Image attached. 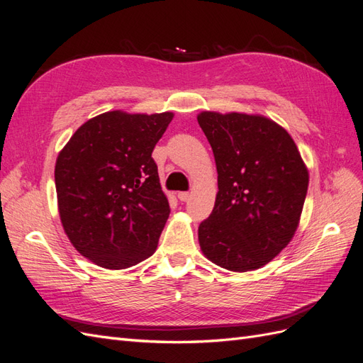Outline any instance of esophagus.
I'll use <instances>...</instances> for the list:
<instances>
[{"instance_id": "obj_1", "label": "esophagus", "mask_w": 363, "mask_h": 363, "mask_svg": "<svg viewBox=\"0 0 363 363\" xmlns=\"http://www.w3.org/2000/svg\"><path fill=\"white\" fill-rule=\"evenodd\" d=\"M177 196H179L180 201H188L191 199V194L189 192H179Z\"/></svg>"}]
</instances>
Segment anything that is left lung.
Masks as SVG:
<instances>
[{
    "instance_id": "1",
    "label": "left lung",
    "mask_w": 363,
    "mask_h": 363,
    "mask_svg": "<svg viewBox=\"0 0 363 363\" xmlns=\"http://www.w3.org/2000/svg\"><path fill=\"white\" fill-rule=\"evenodd\" d=\"M218 171L213 211L199 227L203 255L233 272L265 267L300 224L309 171L294 139L259 113L196 115Z\"/></svg>"
}]
</instances>
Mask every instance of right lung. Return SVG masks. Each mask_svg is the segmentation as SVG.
<instances>
[{
  "mask_svg": "<svg viewBox=\"0 0 363 363\" xmlns=\"http://www.w3.org/2000/svg\"><path fill=\"white\" fill-rule=\"evenodd\" d=\"M172 118L111 111L87 119L60 150L54 168L60 221L95 265L125 269L155 255L169 203L151 152Z\"/></svg>",
  "mask_w": 363,
  "mask_h": 363,
  "instance_id": "right-lung-1",
  "label": "right lung"
}]
</instances>
